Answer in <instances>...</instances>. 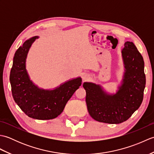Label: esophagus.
Segmentation results:
<instances>
[{
	"label": "esophagus",
	"instance_id": "1",
	"mask_svg": "<svg viewBox=\"0 0 154 154\" xmlns=\"http://www.w3.org/2000/svg\"><path fill=\"white\" fill-rule=\"evenodd\" d=\"M87 78H88L87 75H83V80H86V79H87Z\"/></svg>",
	"mask_w": 154,
	"mask_h": 154
}]
</instances>
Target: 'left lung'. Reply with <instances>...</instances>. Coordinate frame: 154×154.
Listing matches in <instances>:
<instances>
[{"mask_svg":"<svg viewBox=\"0 0 154 154\" xmlns=\"http://www.w3.org/2000/svg\"><path fill=\"white\" fill-rule=\"evenodd\" d=\"M125 68L122 84L116 94H109L99 85L85 82L88 112L94 120L108 124L127 120L141 105L146 86L144 61L132 42L122 50Z\"/></svg>","mask_w":154,"mask_h":154,"instance_id":"obj_1","label":"left lung"}]
</instances>
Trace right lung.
Here are the masks:
<instances>
[{
	"label": "right lung",
	"mask_w": 154,
	"mask_h": 154,
	"mask_svg": "<svg viewBox=\"0 0 154 154\" xmlns=\"http://www.w3.org/2000/svg\"><path fill=\"white\" fill-rule=\"evenodd\" d=\"M38 36L26 41L14 54L10 74L12 94L15 103L29 117L50 120L63 112L65 104L81 85V77L65 82L54 90L40 89L32 83L26 69V60Z\"/></svg>",
	"instance_id": "right-lung-1"
}]
</instances>
